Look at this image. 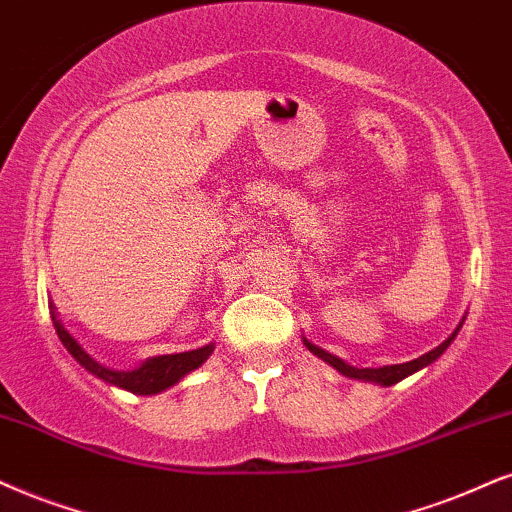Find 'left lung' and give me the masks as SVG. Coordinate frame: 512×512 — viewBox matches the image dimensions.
<instances>
[{"instance_id":"8db88e82","label":"left lung","mask_w":512,"mask_h":512,"mask_svg":"<svg viewBox=\"0 0 512 512\" xmlns=\"http://www.w3.org/2000/svg\"><path fill=\"white\" fill-rule=\"evenodd\" d=\"M461 326H463V321H461ZM461 326H458L456 331L451 333L449 338L442 342V345L435 347L428 354H423V357H418V359H413V361H406V364H394V366H383V368H354V366L345 364V361H342V359L335 357V354L326 352V349L312 345V342H309L307 338H304V347H307L312 354H316V357H319V359L326 361V364H331L335 371H340L342 375H347V378L368 380V383H378V385H383V387H390L394 383H399V380L409 378L411 373L420 371V368L430 366L432 361H437L439 357H442V354L446 352V347H449L451 342H454L458 331H461Z\"/></svg>"}]
</instances>
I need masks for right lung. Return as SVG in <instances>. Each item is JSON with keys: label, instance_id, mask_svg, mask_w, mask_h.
I'll use <instances>...</instances> for the list:
<instances>
[{"label": "right lung", "instance_id": "obj_1", "mask_svg": "<svg viewBox=\"0 0 512 512\" xmlns=\"http://www.w3.org/2000/svg\"><path fill=\"white\" fill-rule=\"evenodd\" d=\"M49 309H51V321H54L58 340H61L63 347L73 354V359L80 361V366L87 368L89 373H94L96 378L106 380L108 385L122 387V390L134 392V394H158V392L167 390V387L177 385L186 373L196 371L203 361H208L212 349H215V345L210 342V345L191 349V352L151 357V359H146L139 368H134V371H113V368L101 366L99 361L92 359L87 352H84V349L80 347V342H77L73 335L63 328V323L56 314V307L51 302H49Z\"/></svg>", "mask_w": 512, "mask_h": 512}]
</instances>
